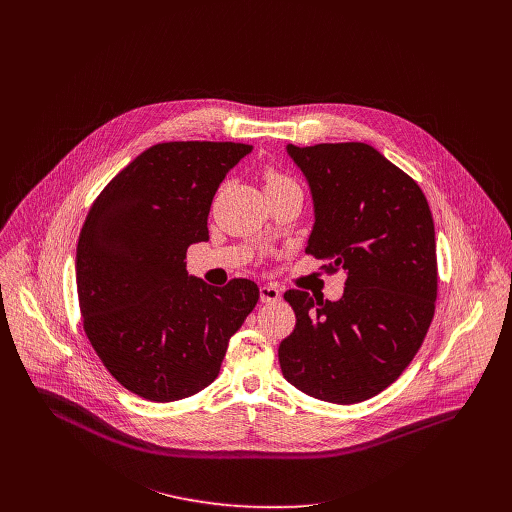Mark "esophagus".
<instances>
[{
  "mask_svg": "<svg viewBox=\"0 0 512 512\" xmlns=\"http://www.w3.org/2000/svg\"><path fill=\"white\" fill-rule=\"evenodd\" d=\"M278 299H282V290H280L278 286H274V284H264V286H260V301H264V303H274V301H278Z\"/></svg>",
  "mask_w": 512,
  "mask_h": 512,
  "instance_id": "1",
  "label": "esophagus"
}]
</instances>
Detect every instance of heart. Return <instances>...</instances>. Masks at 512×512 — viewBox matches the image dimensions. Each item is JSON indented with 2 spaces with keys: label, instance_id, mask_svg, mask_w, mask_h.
Listing matches in <instances>:
<instances>
[{
  "label": "heart",
  "instance_id": "1",
  "mask_svg": "<svg viewBox=\"0 0 512 512\" xmlns=\"http://www.w3.org/2000/svg\"><path fill=\"white\" fill-rule=\"evenodd\" d=\"M280 181H290V179H286V177H282V175H276V173H270V175H268V185H270V183H280Z\"/></svg>",
  "mask_w": 512,
  "mask_h": 512
}]
</instances>
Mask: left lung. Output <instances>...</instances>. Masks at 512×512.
<instances>
[{
	"mask_svg": "<svg viewBox=\"0 0 512 512\" xmlns=\"http://www.w3.org/2000/svg\"><path fill=\"white\" fill-rule=\"evenodd\" d=\"M303 173L313 228L305 252L345 274L337 301L284 293L295 329L280 343L284 378L333 404L390 386L418 353L434 317L438 260L422 189L372 146L288 144Z\"/></svg>",
	"mask_w": 512,
	"mask_h": 512,
	"instance_id": "8db88e82",
	"label": "left lung"
}]
</instances>
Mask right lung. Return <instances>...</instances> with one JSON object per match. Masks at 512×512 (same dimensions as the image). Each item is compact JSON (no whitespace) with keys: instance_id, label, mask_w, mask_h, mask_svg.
I'll return each mask as SVG.
<instances>
[{"instance_id":"right-lung-1","label":"right lung","mask_w":512,"mask_h":512,"mask_svg":"<svg viewBox=\"0 0 512 512\" xmlns=\"http://www.w3.org/2000/svg\"><path fill=\"white\" fill-rule=\"evenodd\" d=\"M252 146L169 142L149 147L94 201L76 246L84 331L110 374L134 394L175 402L219 376L230 337L258 286L215 288L187 272V248L209 240L226 173Z\"/></svg>"}]
</instances>
